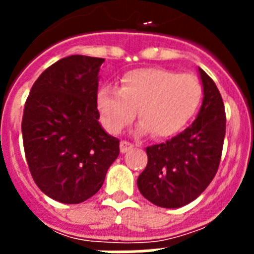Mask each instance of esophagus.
<instances>
[{
  "instance_id": "1",
  "label": "esophagus",
  "mask_w": 254,
  "mask_h": 254,
  "mask_svg": "<svg viewBox=\"0 0 254 254\" xmlns=\"http://www.w3.org/2000/svg\"><path fill=\"white\" fill-rule=\"evenodd\" d=\"M121 152L122 154H125V152L129 151V150H132V147H133V145H132L131 142H128V141H121Z\"/></svg>"
}]
</instances>
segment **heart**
Segmentation results:
<instances>
[{
	"label": "heart",
	"instance_id": "obj_1",
	"mask_svg": "<svg viewBox=\"0 0 254 254\" xmlns=\"http://www.w3.org/2000/svg\"><path fill=\"white\" fill-rule=\"evenodd\" d=\"M201 99L202 86L196 76L149 67L125 73L118 90L100 87L96 108L103 126L111 133H118L128 126L137 111L141 121L138 131L165 138L185 128Z\"/></svg>",
	"mask_w": 254,
	"mask_h": 254
}]
</instances>
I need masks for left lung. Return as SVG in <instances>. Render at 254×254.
<instances>
[{"label":"left lung","mask_w":254,"mask_h":254,"mask_svg":"<svg viewBox=\"0 0 254 254\" xmlns=\"http://www.w3.org/2000/svg\"><path fill=\"white\" fill-rule=\"evenodd\" d=\"M203 100L193 123L167 142L146 147L147 165L137 178L141 194L159 207L177 208L196 199L219 169L226 116L212 78L198 68Z\"/></svg>","instance_id":"obj_1"}]
</instances>
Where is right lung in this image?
<instances>
[{"instance_id":"add662e5","label":"right lung","mask_w":254,"mask_h":254,"mask_svg":"<svg viewBox=\"0 0 254 254\" xmlns=\"http://www.w3.org/2000/svg\"><path fill=\"white\" fill-rule=\"evenodd\" d=\"M104 58L57 61L34 82L21 131L26 161L39 190L62 203H80L102 188L120 155V140L103 129L96 108Z\"/></svg>"}]
</instances>
